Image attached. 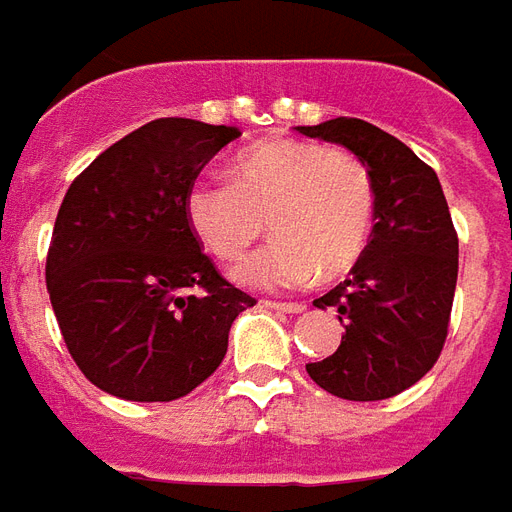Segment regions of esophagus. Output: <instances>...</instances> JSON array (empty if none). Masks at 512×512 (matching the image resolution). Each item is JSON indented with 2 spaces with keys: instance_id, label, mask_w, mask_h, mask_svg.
I'll return each mask as SVG.
<instances>
[{
  "instance_id": "34e87169",
  "label": "esophagus",
  "mask_w": 512,
  "mask_h": 512,
  "mask_svg": "<svg viewBox=\"0 0 512 512\" xmlns=\"http://www.w3.org/2000/svg\"><path fill=\"white\" fill-rule=\"evenodd\" d=\"M264 305H267V308H272V311H281V313H302V311H305V305H302V302L264 300Z\"/></svg>"
}]
</instances>
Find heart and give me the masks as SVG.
Listing matches in <instances>:
<instances>
[{
  "label": "heart",
  "mask_w": 512,
  "mask_h": 512,
  "mask_svg": "<svg viewBox=\"0 0 512 512\" xmlns=\"http://www.w3.org/2000/svg\"><path fill=\"white\" fill-rule=\"evenodd\" d=\"M374 218L376 182L363 158L292 138L245 149L229 179L201 177L185 196L190 231L220 261L242 259L267 220L275 240L234 270L251 289H300L349 272Z\"/></svg>",
  "instance_id": "heart-1"
}]
</instances>
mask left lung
I'll return each mask as SVG.
<instances>
[{
	"mask_svg": "<svg viewBox=\"0 0 512 512\" xmlns=\"http://www.w3.org/2000/svg\"><path fill=\"white\" fill-rule=\"evenodd\" d=\"M302 136L341 144L376 182V223L349 278L313 300L338 311L341 346L305 371L346 401H382L420 382L442 354L458 281V234L431 166L382 128L338 117Z\"/></svg>",
	"mask_w": 512,
	"mask_h": 512,
	"instance_id": "obj_1",
	"label": "left lung"
}]
</instances>
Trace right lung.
<instances>
[{"mask_svg": "<svg viewBox=\"0 0 512 512\" xmlns=\"http://www.w3.org/2000/svg\"><path fill=\"white\" fill-rule=\"evenodd\" d=\"M240 130L166 117L119 138L59 207L46 286L67 352L103 393L177 401L223 363L251 294L201 253L185 196Z\"/></svg>", "mask_w": 512, "mask_h": 512, "instance_id": "obj_1", "label": "right lung"}]
</instances>
